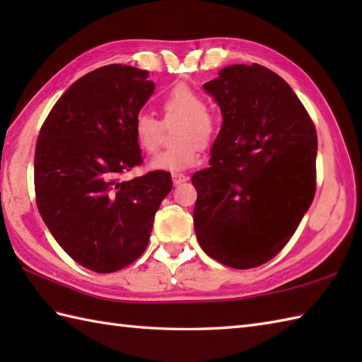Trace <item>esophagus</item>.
I'll use <instances>...</instances> for the list:
<instances>
[{"label":"esophagus","instance_id":"34e87169","mask_svg":"<svg viewBox=\"0 0 362 362\" xmlns=\"http://www.w3.org/2000/svg\"><path fill=\"white\" fill-rule=\"evenodd\" d=\"M187 180H188V177H187L185 174H179V173H174V174H173V182H174V185H180V183L187 182Z\"/></svg>","mask_w":362,"mask_h":362}]
</instances>
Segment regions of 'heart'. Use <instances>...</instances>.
<instances>
[{
  "instance_id": "heart-1",
  "label": "heart",
  "mask_w": 362,
  "mask_h": 362,
  "mask_svg": "<svg viewBox=\"0 0 362 362\" xmlns=\"http://www.w3.org/2000/svg\"><path fill=\"white\" fill-rule=\"evenodd\" d=\"M161 110L166 118H180L175 130L179 144L158 152L149 161L152 171L182 173L201 161V144L210 143L216 130L211 115L206 112L204 98L188 86H174L161 98ZM134 135L138 146L148 153L160 144V122L151 113L141 112L134 119Z\"/></svg>"
}]
</instances>
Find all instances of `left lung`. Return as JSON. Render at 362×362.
I'll return each mask as SVG.
<instances>
[{
    "label": "left lung",
    "instance_id": "8db88e82",
    "mask_svg": "<svg viewBox=\"0 0 362 362\" xmlns=\"http://www.w3.org/2000/svg\"><path fill=\"white\" fill-rule=\"evenodd\" d=\"M222 126L197 191L194 230L206 255L235 269L274 258L294 235L316 193L317 135L279 74L230 65L204 83Z\"/></svg>",
    "mask_w": 362,
    "mask_h": 362
}]
</instances>
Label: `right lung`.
<instances>
[{"label": "right lung", "instance_id": "right-lung-1", "mask_svg": "<svg viewBox=\"0 0 362 362\" xmlns=\"http://www.w3.org/2000/svg\"><path fill=\"white\" fill-rule=\"evenodd\" d=\"M153 88L140 68H98L65 91L38 135V211L60 247L98 274L117 272L141 255L173 188L166 171L119 180L143 161L134 119Z\"/></svg>", "mask_w": 362, "mask_h": 362}]
</instances>
